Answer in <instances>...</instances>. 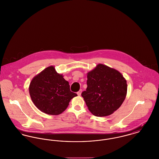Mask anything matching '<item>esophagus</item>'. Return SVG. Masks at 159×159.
I'll use <instances>...</instances> for the list:
<instances>
[{"mask_svg":"<svg viewBox=\"0 0 159 159\" xmlns=\"http://www.w3.org/2000/svg\"><path fill=\"white\" fill-rule=\"evenodd\" d=\"M82 89H80V90L77 93V94L79 96H80V95H81V93H82Z\"/></svg>","mask_w":159,"mask_h":159,"instance_id":"obj_1","label":"esophagus"}]
</instances>
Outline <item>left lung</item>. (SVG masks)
<instances>
[{
    "label": "left lung",
    "mask_w": 159,
    "mask_h": 159,
    "mask_svg": "<svg viewBox=\"0 0 159 159\" xmlns=\"http://www.w3.org/2000/svg\"><path fill=\"white\" fill-rule=\"evenodd\" d=\"M87 78V88L82 96L93 115L108 116L121 106L126 97L127 84L119 71L98 64L88 73Z\"/></svg>",
    "instance_id": "left-lung-1"
}]
</instances>
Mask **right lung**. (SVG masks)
<instances>
[{
  "mask_svg": "<svg viewBox=\"0 0 159 159\" xmlns=\"http://www.w3.org/2000/svg\"><path fill=\"white\" fill-rule=\"evenodd\" d=\"M31 99L39 110L48 115L64 112L70 100L77 95L70 91L69 83L53 66L36 75L29 85Z\"/></svg>",
  "mask_w": 159,
  "mask_h": 159,
  "instance_id": "add662e5",
  "label": "right lung"
}]
</instances>
